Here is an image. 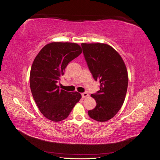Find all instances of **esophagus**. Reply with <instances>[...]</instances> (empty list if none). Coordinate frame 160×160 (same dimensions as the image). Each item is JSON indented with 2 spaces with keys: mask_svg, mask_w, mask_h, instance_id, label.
<instances>
[{
  "mask_svg": "<svg viewBox=\"0 0 160 160\" xmlns=\"http://www.w3.org/2000/svg\"><path fill=\"white\" fill-rule=\"evenodd\" d=\"M88 95H89L88 93H86V92H85V93H81V96H82V98H86V97H88Z\"/></svg>",
  "mask_w": 160,
  "mask_h": 160,
  "instance_id": "obj_1",
  "label": "esophagus"
}]
</instances>
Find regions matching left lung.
<instances>
[{"label": "left lung", "mask_w": 160, "mask_h": 160, "mask_svg": "<svg viewBox=\"0 0 160 160\" xmlns=\"http://www.w3.org/2000/svg\"><path fill=\"white\" fill-rule=\"evenodd\" d=\"M81 47L88 68L100 89L91 97L96 107L88 111L89 117L103 122L113 118L122 108L127 93L128 75L119 53L103 43H82Z\"/></svg>", "instance_id": "8db88e82"}]
</instances>
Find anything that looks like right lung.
<instances>
[{"instance_id":"obj_1","label":"right lung","mask_w":160,"mask_h":160,"mask_svg":"<svg viewBox=\"0 0 160 160\" xmlns=\"http://www.w3.org/2000/svg\"><path fill=\"white\" fill-rule=\"evenodd\" d=\"M81 52L76 43L54 42L43 47L33 61L31 93L41 113L53 122L66 119L81 98L78 92H67L57 85L67 65Z\"/></svg>"}]
</instances>
